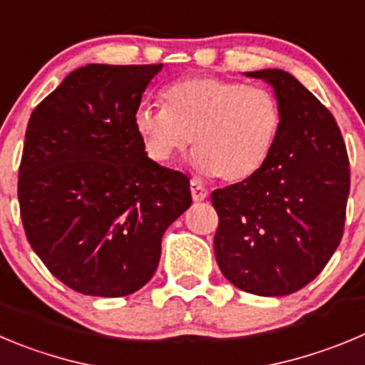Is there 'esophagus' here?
<instances>
[{
  "label": "esophagus",
  "instance_id": "34e87169",
  "mask_svg": "<svg viewBox=\"0 0 365 365\" xmlns=\"http://www.w3.org/2000/svg\"><path fill=\"white\" fill-rule=\"evenodd\" d=\"M190 192H192V199L195 200V202H200V200H205L206 197H208V190L202 185H199V180L195 179L190 180Z\"/></svg>",
  "mask_w": 365,
  "mask_h": 365
}]
</instances>
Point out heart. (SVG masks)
Masks as SVG:
<instances>
[{
    "mask_svg": "<svg viewBox=\"0 0 365 365\" xmlns=\"http://www.w3.org/2000/svg\"><path fill=\"white\" fill-rule=\"evenodd\" d=\"M163 108H139L133 126L146 155L166 165L193 139V166L228 185L248 182L273 157L284 126L275 92L242 81L192 76L160 92Z\"/></svg>",
    "mask_w": 365,
    "mask_h": 365,
    "instance_id": "heart-1",
    "label": "heart"
}]
</instances>
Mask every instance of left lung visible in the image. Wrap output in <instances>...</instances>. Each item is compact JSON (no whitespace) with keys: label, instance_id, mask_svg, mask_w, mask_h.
Instances as JSON below:
<instances>
[{"label":"left lung","instance_id":"1","mask_svg":"<svg viewBox=\"0 0 365 365\" xmlns=\"http://www.w3.org/2000/svg\"><path fill=\"white\" fill-rule=\"evenodd\" d=\"M246 76L273 86L284 126L259 175L212 193L219 215L213 246L233 286L282 297L312 282L339 248L349 157L335 117L292 73L266 68Z\"/></svg>","mask_w":365,"mask_h":365}]
</instances>
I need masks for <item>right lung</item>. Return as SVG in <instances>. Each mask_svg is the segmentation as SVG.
Masks as SVG:
<instances>
[{
    "instance_id": "right-lung-1",
    "label": "right lung",
    "mask_w": 365,
    "mask_h": 365,
    "mask_svg": "<svg viewBox=\"0 0 365 365\" xmlns=\"http://www.w3.org/2000/svg\"><path fill=\"white\" fill-rule=\"evenodd\" d=\"M163 65H86L30 115L18 199L30 246L73 292L125 297L153 277L160 239L192 205L188 177L148 159L133 126Z\"/></svg>"
}]
</instances>
